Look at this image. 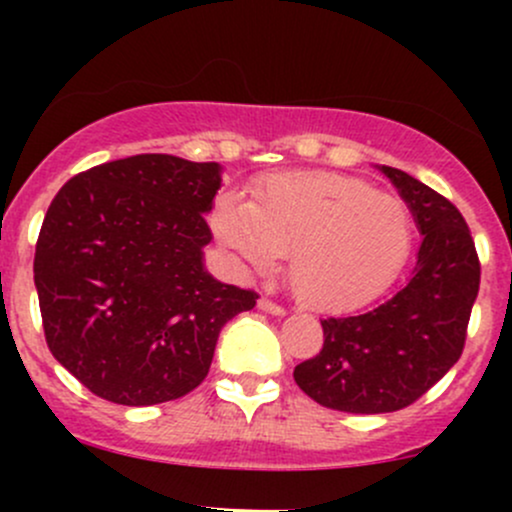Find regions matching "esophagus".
I'll use <instances>...</instances> for the list:
<instances>
[{
  "mask_svg": "<svg viewBox=\"0 0 512 512\" xmlns=\"http://www.w3.org/2000/svg\"><path fill=\"white\" fill-rule=\"evenodd\" d=\"M257 308L264 310V313H269V315H284L286 313L279 303L269 301V298H260V301H257Z\"/></svg>",
  "mask_w": 512,
  "mask_h": 512,
  "instance_id": "1",
  "label": "esophagus"
}]
</instances>
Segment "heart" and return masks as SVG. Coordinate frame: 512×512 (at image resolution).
Returning a JSON list of instances; mask_svg holds the SVG:
<instances>
[{
  "label": "heart",
  "mask_w": 512,
  "mask_h": 512,
  "mask_svg": "<svg viewBox=\"0 0 512 512\" xmlns=\"http://www.w3.org/2000/svg\"><path fill=\"white\" fill-rule=\"evenodd\" d=\"M211 228L255 272H269L291 252V289L320 313H346L378 298L414 248L407 202L327 170L267 175L250 202L221 195Z\"/></svg>",
  "instance_id": "obj_1"
}]
</instances>
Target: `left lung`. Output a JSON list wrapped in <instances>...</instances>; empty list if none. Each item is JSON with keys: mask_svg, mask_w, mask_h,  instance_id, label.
<instances>
[{"mask_svg": "<svg viewBox=\"0 0 512 512\" xmlns=\"http://www.w3.org/2000/svg\"><path fill=\"white\" fill-rule=\"evenodd\" d=\"M380 170L424 236L411 279L366 313L322 320L320 354L293 370L310 399L349 414H385L426 395L462 356L479 293L481 264L460 209L404 170Z\"/></svg>", "mask_w": 512, "mask_h": 512, "instance_id": "left-lung-1", "label": "left lung"}]
</instances>
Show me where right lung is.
Wrapping results in <instances>:
<instances>
[{
	"label": "right lung",
	"instance_id": "obj_1",
	"mask_svg": "<svg viewBox=\"0 0 512 512\" xmlns=\"http://www.w3.org/2000/svg\"><path fill=\"white\" fill-rule=\"evenodd\" d=\"M219 163L139 154L74 175L52 199L33 279L52 356L125 407L178 399L207 378L221 327L257 293L204 269Z\"/></svg>",
	"mask_w": 512,
	"mask_h": 512
}]
</instances>
